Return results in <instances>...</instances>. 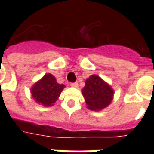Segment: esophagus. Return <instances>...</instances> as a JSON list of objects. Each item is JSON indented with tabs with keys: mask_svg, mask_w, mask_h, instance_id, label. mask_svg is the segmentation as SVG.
<instances>
[{
	"mask_svg": "<svg viewBox=\"0 0 154 154\" xmlns=\"http://www.w3.org/2000/svg\"><path fill=\"white\" fill-rule=\"evenodd\" d=\"M70 85H71V87H77V86H78L77 82H71Z\"/></svg>",
	"mask_w": 154,
	"mask_h": 154,
	"instance_id": "obj_1",
	"label": "esophagus"
}]
</instances>
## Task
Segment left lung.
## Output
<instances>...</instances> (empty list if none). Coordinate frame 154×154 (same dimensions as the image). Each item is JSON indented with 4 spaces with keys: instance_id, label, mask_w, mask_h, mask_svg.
I'll list each match as a JSON object with an SVG mask.
<instances>
[{
    "instance_id": "obj_1",
    "label": "left lung",
    "mask_w": 154,
    "mask_h": 154,
    "mask_svg": "<svg viewBox=\"0 0 154 154\" xmlns=\"http://www.w3.org/2000/svg\"><path fill=\"white\" fill-rule=\"evenodd\" d=\"M82 94L88 109L100 110L110 105L113 99V90L100 77L91 76L86 81Z\"/></svg>"
}]
</instances>
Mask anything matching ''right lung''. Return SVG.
Returning a JSON list of instances; mask_svg holds the SVG:
<instances>
[{"instance_id": "1", "label": "right lung", "mask_w": 154, "mask_h": 154, "mask_svg": "<svg viewBox=\"0 0 154 154\" xmlns=\"http://www.w3.org/2000/svg\"><path fill=\"white\" fill-rule=\"evenodd\" d=\"M64 87L63 84L57 83L55 77L48 73L33 86L31 93L37 103L51 106L57 100Z\"/></svg>"}]
</instances>
